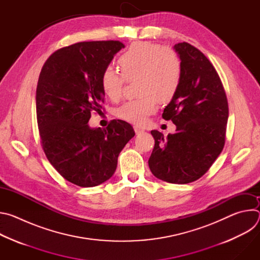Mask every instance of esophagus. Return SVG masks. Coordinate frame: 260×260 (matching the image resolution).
Here are the masks:
<instances>
[{"label":"esophagus","mask_w":260,"mask_h":260,"mask_svg":"<svg viewBox=\"0 0 260 260\" xmlns=\"http://www.w3.org/2000/svg\"><path fill=\"white\" fill-rule=\"evenodd\" d=\"M134 129H135V133H136L137 135L144 132V128L141 127V126H139V125H135V126H134Z\"/></svg>","instance_id":"obj_1"}]
</instances>
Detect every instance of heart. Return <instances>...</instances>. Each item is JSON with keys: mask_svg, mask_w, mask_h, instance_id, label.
I'll use <instances>...</instances> for the list:
<instances>
[{"mask_svg": "<svg viewBox=\"0 0 260 260\" xmlns=\"http://www.w3.org/2000/svg\"><path fill=\"white\" fill-rule=\"evenodd\" d=\"M120 73L105 68L100 82L103 92L113 102L123 93L125 82L136 81L138 99L128 101L116 110V116L141 124L157 108V103H170L182 81V62L178 53L152 42L131 45L117 58Z\"/></svg>", "mask_w": 260, "mask_h": 260, "instance_id": "obj_1", "label": "heart"}]
</instances>
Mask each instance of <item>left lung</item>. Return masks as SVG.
Masks as SVG:
<instances>
[{
	"mask_svg": "<svg viewBox=\"0 0 260 260\" xmlns=\"http://www.w3.org/2000/svg\"><path fill=\"white\" fill-rule=\"evenodd\" d=\"M175 49L182 62V81L162 118L177 129L168 137L151 131L155 145L148 164L156 178L187 184L204 176L223 149L229 103L217 71L201 50L186 42Z\"/></svg>",
	"mask_w": 260,
	"mask_h": 260,
	"instance_id": "obj_1",
	"label": "left lung"
}]
</instances>
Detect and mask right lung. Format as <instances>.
Listing matches in <instances>:
<instances>
[{
	"label": "right lung",
	"mask_w": 260,
	"mask_h": 260,
	"mask_svg": "<svg viewBox=\"0 0 260 260\" xmlns=\"http://www.w3.org/2000/svg\"><path fill=\"white\" fill-rule=\"evenodd\" d=\"M123 47L113 40L75 43L54 51L40 72L36 111L41 146L59 175L81 187L112 177L120 151L135 136L123 120H111L106 128L87 123L104 109L101 74Z\"/></svg>",
	"instance_id": "add662e5"
}]
</instances>
